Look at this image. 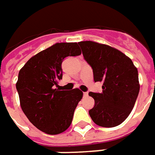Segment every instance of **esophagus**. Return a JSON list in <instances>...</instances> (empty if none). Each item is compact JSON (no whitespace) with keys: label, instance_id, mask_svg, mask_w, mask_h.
Instances as JSON below:
<instances>
[{"label":"esophagus","instance_id":"1","mask_svg":"<svg viewBox=\"0 0 155 155\" xmlns=\"http://www.w3.org/2000/svg\"><path fill=\"white\" fill-rule=\"evenodd\" d=\"M83 96H84L85 97H87V96H88V92H84V93H83Z\"/></svg>","mask_w":155,"mask_h":155}]
</instances>
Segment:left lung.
<instances>
[{
    "instance_id": "8db88e82",
    "label": "left lung",
    "mask_w": 155,
    "mask_h": 155,
    "mask_svg": "<svg viewBox=\"0 0 155 155\" xmlns=\"http://www.w3.org/2000/svg\"><path fill=\"white\" fill-rule=\"evenodd\" d=\"M91 65L95 82L103 83L101 93L89 92L95 105L89 110L97 126L114 127L128 117L140 90L138 72L130 58L114 47L86 41L78 43Z\"/></svg>"
}]
</instances>
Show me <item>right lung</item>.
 <instances>
[{"mask_svg": "<svg viewBox=\"0 0 155 155\" xmlns=\"http://www.w3.org/2000/svg\"><path fill=\"white\" fill-rule=\"evenodd\" d=\"M81 54L76 42L56 43L33 56L20 69L16 88L21 108L29 121L47 134L62 133L71 125L83 92L78 88L61 91L54 86L63 76V60Z\"/></svg>", "mask_w": 155, "mask_h": 155, "instance_id": "right-lung-1", "label": "right lung"}]
</instances>
